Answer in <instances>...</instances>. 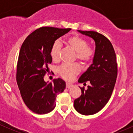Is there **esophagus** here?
<instances>
[{
    "label": "esophagus",
    "instance_id": "34e87169",
    "mask_svg": "<svg viewBox=\"0 0 133 133\" xmlns=\"http://www.w3.org/2000/svg\"><path fill=\"white\" fill-rule=\"evenodd\" d=\"M72 86H73V84H70V83H69V82L66 83V88H68V89H69V88Z\"/></svg>",
    "mask_w": 133,
    "mask_h": 133
}]
</instances>
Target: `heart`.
<instances>
[{
  "instance_id": "b5f03b06",
  "label": "heart",
  "mask_w": 133,
  "mask_h": 133,
  "mask_svg": "<svg viewBox=\"0 0 133 133\" xmlns=\"http://www.w3.org/2000/svg\"><path fill=\"white\" fill-rule=\"evenodd\" d=\"M65 44L75 52V57L77 60L83 64H87L91 60L93 57V51L88 47V42L84 38L78 36H73L68 38L65 41ZM60 44L58 41H55L51 49L50 55L53 61H57L59 59ZM80 71V67L78 64L70 65L63 64L58 68V73L65 80H71L75 75Z\"/></svg>"
}]
</instances>
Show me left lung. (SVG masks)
Wrapping results in <instances>:
<instances>
[{
	"label": "left lung",
	"instance_id": "8db88e82",
	"mask_svg": "<svg viewBox=\"0 0 133 133\" xmlns=\"http://www.w3.org/2000/svg\"><path fill=\"white\" fill-rule=\"evenodd\" d=\"M95 42L92 63L79 78V83L90 82L86 90L80 88L82 95L74 101L75 109L84 115L99 112L108 102L117 77V63L115 50L105 36L92 31L77 30Z\"/></svg>",
	"mask_w": 133,
	"mask_h": 133
}]
</instances>
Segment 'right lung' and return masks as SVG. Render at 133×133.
Instances as JSON below:
<instances>
[{
    "instance_id": "1",
    "label": "right lung",
    "mask_w": 133,
    "mask_h": 133,
    "mask_svg": "<svg viewBox=\"0 0 133 133\" xmlns=\"http://www.w3.org/2000/svg\"><path fill=\"white\" fill-rule=\"evenodd\" d=\"M71 29L42 27L31 33L21 46L17 68V82L21 96L31 111L43 115L56 106L57 95L64 91L65 82L61 78L48 83L44 80L52 62L50 51L56 40Z\"/></svg>"
}]
</instances>
